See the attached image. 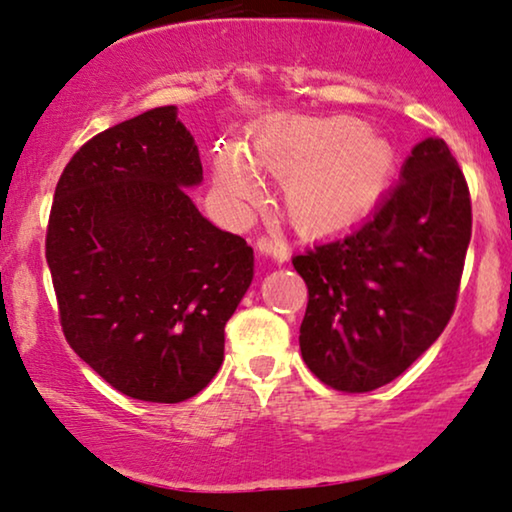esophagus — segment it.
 <instances>
[{"instance_id": "1", "label": "esophagus", "mask_w": 512, "mask_h": 512, "mask_svg": "<svg viewBox=\"0 0 512 512\" xmlns=\"http://www.w3.org/2000/svg\"><path fill=\"white\" fill-rule=\"evenodd\" d=\"M257 248H260V252H264V255L274 257L276 262H285V260H288V255H290L288 243H285L283 238L262 236V238H257Z\"/></svg>"}]
</instances>
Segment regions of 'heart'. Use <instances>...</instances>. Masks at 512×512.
I'll return each instance as SVG.
<instances>
[{
    "mask_svg": "<svg viewBox=\"0 0 512 512\" xmlns=\"http://www.w3.org/2000/svg\"><path fill=\"white\" fill-rule=\"evenodd\" d=\"M252 166L285 182V210L299 229L327 231L363 215L395 168L393 145L351 117L285 119L255 135L245 154L222 147L215 182L234 201L255 192Z\"/></svg>",
    "mask_w": 512,
    "mask_h": 512,
    "instance_id": "b5f03b06",
    "label": "heart"
}]
</instances>
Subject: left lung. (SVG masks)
I'll return each instance as SVG.
<instances>
[{
    "instance_id": "obj_1",
    "label": "left lung",
    "mask_w": 512,
    "mask_h": 512,
    "mask_svg": "<svg viewBox=\"0 0 512 512\" xmlns=\"http://www.w3.org/2000/svg\"><path fill=\"white\" fill-rule=\"evenodd\" d=\"M470 229L466 177L445 140L426 138L363 224L292 257L309 288V370L344 393L400 377L452 318Z\"/></svg>"
}]
</instances>
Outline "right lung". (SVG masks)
Segmentation results:
<instances>
[{"mask_svg":"<svg viewBox=\"0 0 512 512\" xmlns=\"http://www.w3.org/2000/svg\"><path fill=\"white\" fill-rule=\"evenodd\" d=\"M203 168L177 107L79 147L60 175L46 262L67 344L109 386L182 403L224 360V325L252 281V248L189 199Z\"/></svg>","mask_w":512,"mask_h":512,"instance_id":"1","label":"right lung"}]
</instances>
